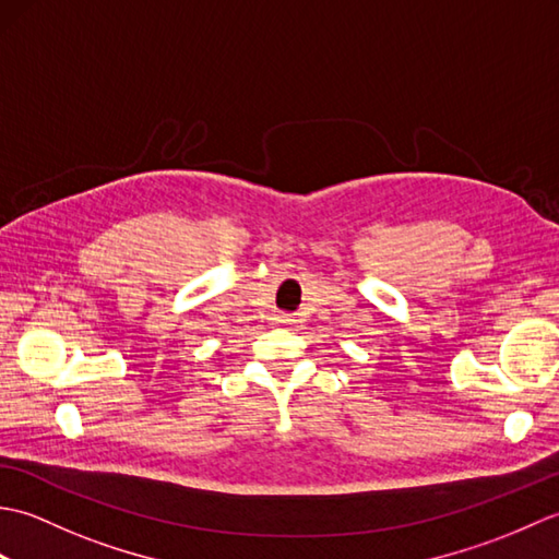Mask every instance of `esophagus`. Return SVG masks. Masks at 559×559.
I'll return each mask as SVG.
<instances>
[{"mask_svg":"<svg viewBox=\"0 0 559 559\" xmlns=\"http://www.w3.org/2000/svg\"><path fill=\"white\" fill-rule=\"evenodd\" d=\"M273 322H276V324H290L293 319H290V314H276V317H273Z\"/></svg>","mask_w":559,"mask_h":559,"instance_id":"34e87169","label":"esophagus"}]
</instances>
